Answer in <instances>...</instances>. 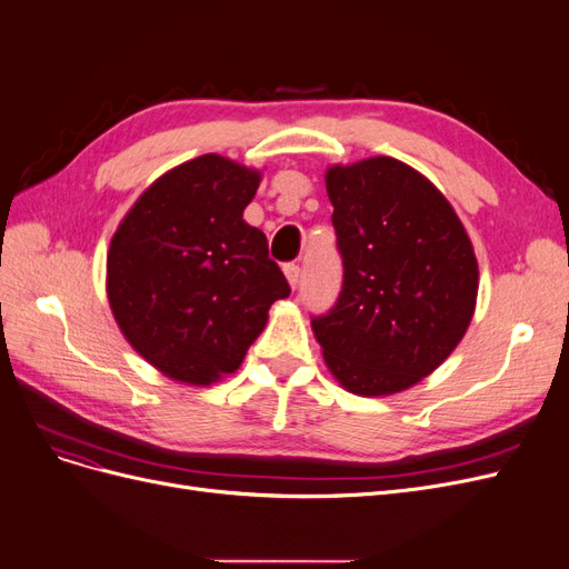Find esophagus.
<instances>
[{
	"instance_id": "1",
	"label": "esophagus",
	"mask_w": 569,
	"mask_h": 569,
	"mask_svg": "<svg viewBox=\"0 0 569 569\" xmlns=\"http://www.w3.org/2000/svg\"><path fill=\"white\" fill-rule=\"evenodd\" d=\"M284 274H287V280H289L291 289H297L299 282H301V268H299L297 263H287V266H284Z\"/></svg>"
}]
</instances>
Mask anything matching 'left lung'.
Listing matches in <instances>:
<instances>
[{"label":"left lung","instance_id":"1","mask_svg":"<svg viewBox=\"0 0 569 569\" xmlns=\"http://www.w3.org/2000/svg\"><path fill=\"white\" fill-rule=\"evenodd\" d=\"M341 291L311 316L327 368L353 393H396L458 347L477 258L451 203L410 166L377 157L327 170Z\"/></svg>","mask_w":569,"mask_h":569}]
</instances>
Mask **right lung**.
<instances>
[{
  "instance_id": "add662e5",
  "label": "right lung",
  "mask_w": 569,
  "mask_h": 569,
  "mask_svg": "<svg viewBox=\"0 0 569 569\" xmlns=\"http://www.w3.org/2000/svg\"><path fill=\"white\" fill-rule=\"evenodd\" d=\"M261 176L218 153L153 182L111 239L116 322L153 368L213 385L242 363L289 282L268 239L242 220Z\"/></svg>"
}]
</instances>
